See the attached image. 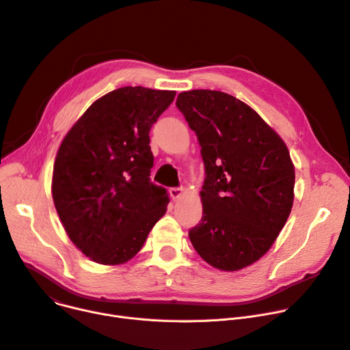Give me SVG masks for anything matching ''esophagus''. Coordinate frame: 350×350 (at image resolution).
I'll use <instances>...</instances> for the list:
<instances>
[{
  "label": "esophagus",
  "instance_id": "34e87169",
  "mask_svg": "<svg viewBox=\"0 0 350 350\" xmlns=\"http://www.w3.org/2000/svg\"><path fill=\"white\" fill-rule=\"evenodd\" d=\"M170 197L173 198V201H177L181 196H183V193H184V189L183 188H178V187H176V188H170Z\"/></svg>",
  "mask_w": 350,
  "mask_h": 350
}]
</instances>
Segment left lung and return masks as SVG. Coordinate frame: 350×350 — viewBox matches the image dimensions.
I'll list each match as a JSON object with an SVG mask.
<instances>
[{
    "label": "left lung",
    "mask_w": 350,
    "mask_h": 350,
    "mask_svg": "<svg viewBox=\"0 0 350 350\" xmlns=\"http://www.w3.org/2000/svg\"><path fill=\"white\" fill-rule=\"evenodd\" d=\"M176 106L197 134L206 174L204 215L189 240L213 268L240 271L272 247L291 215V153L260 114L232 94L181 92Z\"/></svg>",
    "instance_id": "obj_1"
}]
</instances>
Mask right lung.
<instances>
[{"mask_svg": "<svg viewBox=\"0 0 350 350\" xmlns=\"http://www.w3.org/2000/svg\"><path fill=\"white\" fill-rule=\"evenodd\" d=\"M174 90L124 86L93 102L62 139L53 169L54 206L71 241L92 261L135 257L167 209L150 183L152 125Z\"/></svg>", "mask_w": 350, "mask_h": 350, "instance_id": "obj_1", "label": "right lung"}]
</instances>
